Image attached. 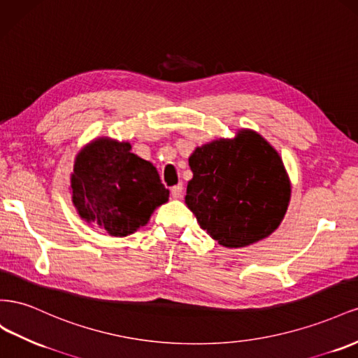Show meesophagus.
<instances>
[{
    "label": "esophagus",
    "mask_w": 358,
    "mask_h": 358,
    "mask_svg": "<svg viewBox=\"0 0 358 358\" xmlns=\"http://www.w3.org/2000/svg\"><path fill=\"white\" fill-rule=\"evenodd\" d=\"M182 195H185V193H182V186L181 185H177V186L171 187V196L173 199H181Z\"/></svg>",
    "instance_id": "obj_1"
}]
</instances>
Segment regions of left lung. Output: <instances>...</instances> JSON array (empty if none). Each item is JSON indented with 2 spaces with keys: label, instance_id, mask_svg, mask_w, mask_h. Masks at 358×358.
Instances as JSON below:
<instances>
[{
  "label": "left lung",
  "instance_id": "8db88e82",
  "mask_svg": "<svg viewBox=\"0 0 358 358\" xmlns=\"http://www.w3.org/2000/svg\"><path fill=\"white\" fill-rule=\"evenodd\" d=\"M186 203L211 238L244 248L279 227L291 196L280 156L252 130L213 141L189 159Z\"/></svg>",
  "mask_w": 358,
  "mask_h": 358
}]
</instances>
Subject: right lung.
Listing matches in <instances>:
<instances>
[{
	"label": "right lung",
	"mask_w": 358,
	"mask_h": 358,
	"mask_svg": "<svg viewBox=\"0 0 358 358\" xmlns=\"http://www.w3.org/2000/svg\"><path fill=\"white\" fill-rule=\"evenodd\" d=\"M130 148L129 142L97 139L76 156L71 173L80 217L96 222L114 237L144 227L155 208L169 198L157 169Z\"/></svg>",
	"instance_id": "add662e5"
}]
</instances>
